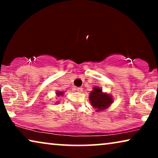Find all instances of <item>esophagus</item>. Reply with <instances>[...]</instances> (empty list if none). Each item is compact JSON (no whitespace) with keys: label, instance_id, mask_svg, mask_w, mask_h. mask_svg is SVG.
<instances>
[{"label":"esophagus","instance_id":"obj_1","mask_svg":"<svg viewBox=\"0 0 158 158\" xmlns=\"http://www.w3.org/2000/svg\"><path fill=\"white\" fill-rule=\"evenodd\" d=\"M77 92H80V93H81L82 91H83V88H81V87H78V88H77Z\"/></svg>","mask_w":158,"mask_h":158}]
</instances>
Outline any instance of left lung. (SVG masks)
<instances>
[{
    "label": "left lung",
    "mask_w": 158,
    "mask_h": 158,
    "mask_svg": "<svg viewBox=\"0 0 158 158\" xmlns=\"http://www.w3.org/2000/svg\"><path fill=\"white\" fill-rule=\"evenodd\" d=\"M90 101L95 109L100 111L106 109L112 103V98L109 95L103 94L100 88L96 87L90 94Z\"/></svg>",
    "instance_id": "1"
}]
</instances>
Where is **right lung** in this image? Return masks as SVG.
Wrapping results in <instances>:
<instances>
[{"instance_id": "1", "label": "right lung", "mask_w": 158, "mask_h": 158, "mask_svg": "<svg viewBox=\"0 0 158 158\" xmlns=\"http://www.w3.org/2000/svg\"><path fill=\"white\" fill-rule=\"evenodd\" d=\"M57 94V96H60V95H62L63 94H62V93H61V92H58Z\"/></svg>"}]
</instances>
